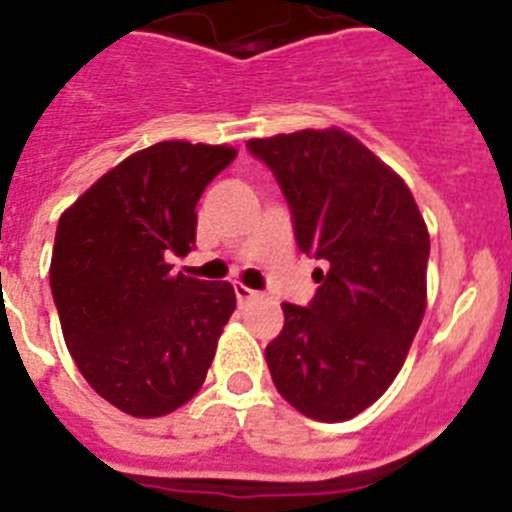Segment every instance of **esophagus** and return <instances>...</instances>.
I'll list each match as a JSON object with an SVG mask.
<instances>
[{
	"instance_id": "34e87169",
	"label": "esophagus",
	"mask_w": 512,
	"mask_h": 512,
	"mask_svg": "<svg viewBox=\"0 0 512 512\" xmlns=\"http://www.w3.org/2000/svg\"><path fill=\"white\" fill-rule=\"evenodd\" d=\"M256 295H259V292L251 290V287H246V285H235V298H238V303H240V305L251 303V300L256 298Z\"/></svg>"
}]
</instances>
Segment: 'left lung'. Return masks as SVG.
I'll list each match as a JSON object with an SVG mask.
<instances>
[{"label": "left lung", "mask_w": 512, "mask_h": 512, "mask_svg": "<svg viewBox=\"0 0 512 512\" xmlns=\"http://www.w3.org/2000/svg\"><path fill=\"white\" fill-rule=\"evenodd\" d=\"M246 147L277 178L300 251L323 261L308 308L282 303L266 365L298 412L344 422L381 399L412 347L427 305V225L406 183L347 131Z\"/></svg>", "instance_id": "1"}]
</instances>
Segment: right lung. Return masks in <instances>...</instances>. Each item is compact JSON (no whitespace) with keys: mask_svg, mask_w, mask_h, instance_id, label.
<instances>
[{"mask_svg":"<svg viewBox=\"0 0 512 512\" xmlns=\"http://www.w3.org/2000/svg\"><path fill=\"white\" fill-rule=\"evenodd\" d=\"M238 152L157 142L129 155L61 214L51 295L85 381L131 417H163L202 388L230 282L173 274L196 243V202Z\"/></svg>","mask_w":512,"mask_h":512,"instance_id":"right-lung-1","label":"right lung"}]
</instances>
